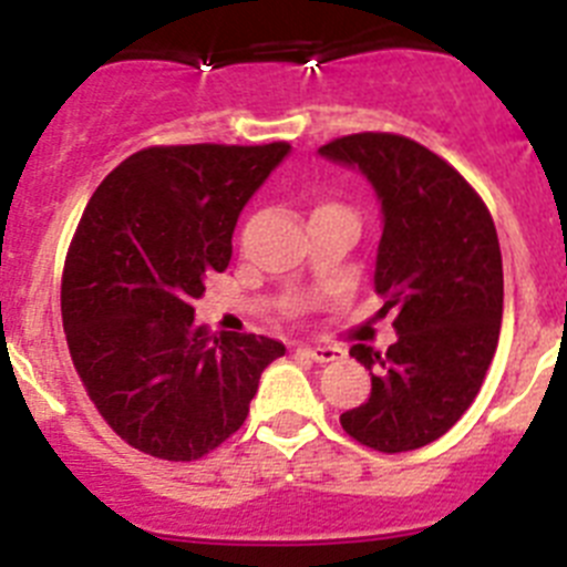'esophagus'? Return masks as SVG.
Masks as SVG:
<instances>
[{"mask_svg": "<svg viewBox=\"0 0 567 567\" xmlns=\"http://www.w3.org/2000/svg\"><path fill=\"white\" fill-rule=\"evenodd\" d=\"M300 354H307L315 363H332V360L340 358L338 346H298Z\"/></svg>", "mask_w": 567, "mask_h": 567, "instance_id": "esophagus-1", "label": "esophagus"}]
</instances>
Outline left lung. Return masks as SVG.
<instances>
[{
	"mask_svg": "<svg viewBox=\"0 0 567 567\" xmlns=\"http://www.w3.org/2000/svg\"><path fill=\"white\" fill-rule=\"evenodd\" d=\"M318 155L360 169L372 184L383 215L374 292L383 298L380 312L398 315L389 352L349 349L372 374V394L340 414V425L374 452H412L463 417L497 352V229L463 175L405 135H346Z\"/></svg>",
	"mask_w": 567,
	"mask_h": 567,
	"instance_id": "obj_1",
	"label": "left lung"
}]
</instances>
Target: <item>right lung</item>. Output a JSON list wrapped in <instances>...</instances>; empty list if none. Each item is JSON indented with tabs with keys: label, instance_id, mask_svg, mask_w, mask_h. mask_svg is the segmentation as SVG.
Instances as JSON below:
<instances>
[{
	"label": "right lung",
	"instance_id": "add662e5",
	"mask_svg": "<svg viewBox=\"0 0 567 567\" xmlns=\"http://www.w3.org/2000/svg\"><path fill=\"white\" fill-rule=\"evenodd\" d=\"M289 150L150 147L84 207L62 278L70 358L110 429L150 457L184 463L221 445L287 352L264 334H213L193 303L227 269L240 209Z\"/></svg>",
	"mask_w": 567,
	"mask_h": 567
}]
</instances>
